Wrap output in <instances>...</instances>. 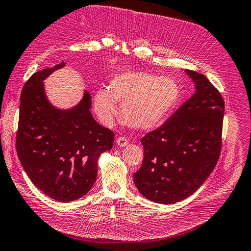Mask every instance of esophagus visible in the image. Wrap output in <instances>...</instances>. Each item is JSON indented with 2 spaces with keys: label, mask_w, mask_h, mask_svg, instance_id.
<instances>
[{
  "label": "esophagus",
  "mask_w": 251,
  "mask_h": 251,
  "mask_svg": "<svg viewBox=\"0 0 251 251\" xmlns=\"http://www.w3.org/2000/svg\"><path fill=\"white\" fill-rule=\"evenodd\" d=\"M116 143L119 148H124L128 143V140L126 137H118L116 139Z\"/></svg>",
  "instance_id": "1"
}]
</instances>
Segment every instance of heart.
<instances>
[{"label":"heart","mask_w":251,"mask_h":251,"mask_svg":"<svg viewBox=\"0 0 251 251\" xmlns=\"http://www.w3.org/2000/svg\"><path fill=\"white\" fill-rule=\"evenodd\" d=\"M181 100L178 82L170 76L126 70L114 76L109 90H98L94 96L95 112L105 125L117 116L116 101L127 126L136 131H151L168 119Z\"/></svg>","instance_id":"b5f03b06"}]
</instances>
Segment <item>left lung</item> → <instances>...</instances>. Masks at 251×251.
Here are the masks:
<instances>
[{
	"mask_svg": "<svg viewBox=\"0 0 251 251\" xmlns=\"http://www.w3.org/2000/svg\"><path fill=\"white\" fill-rule=\"evenodd\" d=\"M184 72L196 92L166 123L141 139L143 161L133 176L139 193L160 204L193 195L214 171L221 151L222 95L203 74Z\"/></svg>",
	"mask_w": 251,
	"mask_h": 251,
	"instance_id": "8db88e82",
	"label": "left lung"
}]
</instances>
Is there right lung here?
<instances>
[{"instance_id": "add662e5", "label": "right lung", "mask_w": 251, "mask_h": 251, "mask_svg": "<svg viewBox=\"0 0 251 251\" xmlns=\"http://www.w3.org/2000/svg\"><path fill=\"white\" fill-rule=\"evenodd\" d=\"M66 66L34 73L21 93L17 153L32 183L59 202L85 196L97 177L100 156L112 149L114 133L90 112L88 91L69 109H58L47 98L44 80Z\"/></svg>"}]
</instances>
